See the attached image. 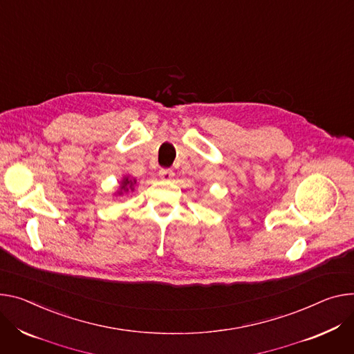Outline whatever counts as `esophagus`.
Masks as SVG:
<instances>
[{
    "label": "esophagus",
    "instance_id": "34e87169",
    "mask_svg": "<svg viewBox=\"0 0 354 354\" xmlns=\"http://www.w3.org/2000/svg\"><path fill=\"white\" fill-rule=\"evenodd\" d=\"M158 174H159V178L164 179V180H169L174 176V172L171 169H167V168H160Z\"/></svg>",
    "mask_w": 354,
    "mask_h": 354
}]
</instances>
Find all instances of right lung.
<instances>
[{
	"mask_svg": "<svg viewBox=\"0 0 354 354\" xmlns=\"http://www.w3.org/2000/svg\"><path fill=\"white\" fill-rule=\"evenodd\" d=\"M134 183H136V180H130L128 178H124V180H122V186H121V194H122V190H125V192H128V189H131V190H133Z\"/></svg>",
	"mask_w": 354,
	"mask_h": 354,
	"instance_id": "right-lung-1",
	"label": "right lung"
}]
</instances>
